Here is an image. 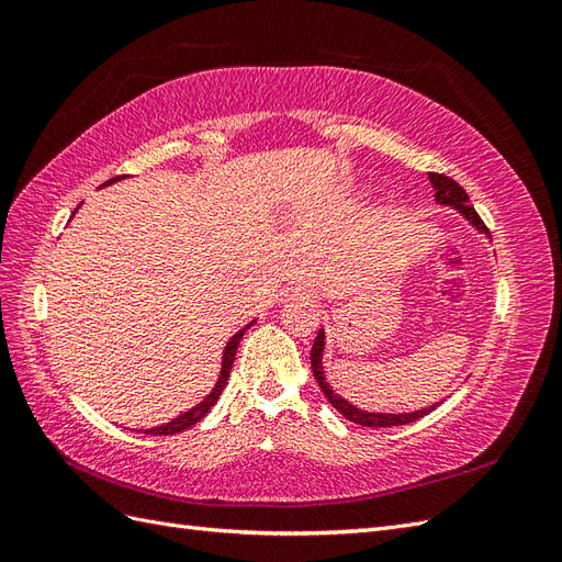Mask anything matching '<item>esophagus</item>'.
Here are the masks:
<instances>
[{
	"label": "esophagus",
	"instance_id": "1",
	"mask_svg": "<svg viewBox=\"0 0 562 562\" xmlns=\"http://www.w3.org/2000/svg\"><path fill=\"white\" fill-rule=\"evenodd\" d=\"M312 293L307 291V288H285V291L279 295V302L281 304H288V302H297V300H310Z\"/></svg>",
	"mask_w": 562,
	"mask_h": 562
}]
</instances>
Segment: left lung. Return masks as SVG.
Segmentation results:
<instances>
[{"label": "left lung", "mask_w": 562, "mask_h": 562, "mask_svg": "<svg viewBox=\"0 0 562 562\" xmlns=\"http://www.w3.org/2000/svg\"><path fill=\"white\" fill-rule=\"evenodd\" d=\"M429 182H431L434 192H436L434 194L436 203L457 211L475 232L485 234V239H490L487 227L483 225V220L479 217V213H475V209L469 203V194L462 190V187H459L452 178L440 176V173H429ZM323 351H326V333H323V328H321L316 339H314V347H312L314 378H316L321 391H323V394H326V398L330 401V405L335 407V411L342 413L347 419L361 424V427H372V429H375V427H401V424H411V422H415V419H419L424 415H429L431 411H436V407L440 405V403H434V405L419 407V411H411V413H375V411H366V407L353 405L345 396H339L337 391L328 384L326 370H323Z\"/></svg>", "instance_id": "1"}]
</instances>
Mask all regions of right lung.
<instances>
[{
    "label": "right lung",
    "mask_w": 562,
    "mask_h": 562,
    "mask_svg": "<svg viewBox=\"0 0 562 562\" xmlns=\"http://www.w3.org/2000/svg\"><path fill=\"white\" fill-rule=\"evenodd\" d=\"M116 180H122V176L108 180L105 184H112V182H116ZM77 211H79V209H77ZM77 211H75V213H77ZM75 213H72V215H75ZM250 326H252V321L248 323V326H244L239 333H234V335L229 337V342H227V345H225V349H223V361H220V375H217V382H215V386L209 391V396L203 398L201 403H196L194 407H190V411H184L182 415H178L176 419L161 424V427L143 429V434H157V436L180 434V431H184V429H190L192 424H196L203 415H206V413L211 411V407L217 403L220 394H223V389H225V384H227V380H229V372H232V363H234V356H236V347H239L244 333H246Z\"/></svg>",
    "instance_id": "obj_1"
}]
</instances>
